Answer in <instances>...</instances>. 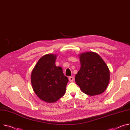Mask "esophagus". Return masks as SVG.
Listing matches in <instances>:
<instances>
[{
	"label": "esophagus",
	"mask_w": 130,
	"mask_h": 130,
	"mask_svg": "<svg viewBox=\"0 0 130 130\" xmlns=\"http://www.w3.org/2000/svg\"><path fill=\"white\" fill-rule=\"evenodd\" d=\"M69 81H70V82H72L74 80V77H73V76H70V77H69Z\"/></svg>",
	"instance_id": "1"
}]
</instances>
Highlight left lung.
<instances>
[{
  "mask_svg": "<svg viewBox=\"0 0 130 130\" xmlns=\"http://www.w3.org/2000/svg\"><path fill=\"white\" fill-rule=\"evenodd\" d=\"M80 69L75 80L84 93L95 95L103 93L109 83V70L103 60L94 52L79 55Z\"/></svg>",
  "mask_w": 130,
  "mask_h": 130,
  "instance_id": "8db88e82",
  "label": "left lung"
}]
</instances>
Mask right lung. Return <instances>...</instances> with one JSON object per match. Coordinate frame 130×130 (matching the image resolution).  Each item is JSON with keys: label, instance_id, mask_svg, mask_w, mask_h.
Wrapping results in <instances>:
<instances>
[{"label": "right lung", "instance_id": "add662e5", "mask_svg": "<svg viewBox=\"0 0 130 130\" xmlns=\"http://www.w3.org/2000/svg\"><path fill=\"white\" fill-rule=\"evenodd\" d=\"M56 56L47 54L39 59L31 75L34 92L42 100L48 103L55 102L66 92L69 79L60 67H56Z\"/></svg>", "mask_w": 130, "mask_h": 130}]
</instances>
